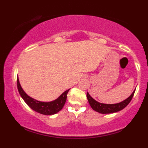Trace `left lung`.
<instances>
[{
	"instance_id": "left-lung-1",
	"label": "left lung",
	"mask_w": 148,
	"mask_h": 148,
	"mask_svg": "<svg viewBox=\"0 0 148 148\" xmlns=\"http://www.w3.org/2000/svg\"><path fill=\"white\" fill-rule=\"evenodd\" d=\"M135 91H136V89L132 92V94L128 98H127L125 100L115 104H105L99 103V102L93 99L92 97H90L88 92H87L86 97L90 107H92V109L94 111L102 114H109L116 113V112L120 111L122 109H123L132 101V98L134 95Z\"/></svg>"
}]
</instances>
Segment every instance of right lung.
I'll list each match as a JSON object with an SVG mask.
<instances>
[{
  "label": "right lung",
  "mask_w": 148,
  "mask_h": 148,
  "mask_svg": "<svg viewBox=\"0 0 148 148\" xmlns=\"http://www.w3.org/2000/svg\"><path fill=\"white\" fill-rule=\"evenodd\" d=\"M17 88L21 97L31 109L37 113L45 115H54L61 111L64 105H65L66 99H67V94L68 91L70 90V89L66 90L54 101L50 102H42L34 99L26 94V92L21 86L18 78H17Z\"/></svg>",
  "instance_id": "obj_1"
}]
</instances>
